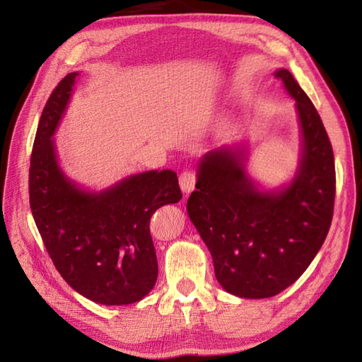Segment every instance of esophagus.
Listing matches in <instances>:
<instances>
[{
    "label": "esophagus",
    "instance_id": "1",
    "mask_svg": "<svg viewBox=\"0 0 362 362\" xmlns=\"http://www.w3.org/2000/svg\"><path fill=\"white\" fill-rule=\"evenodd\" d=\"M179 183L183 193H191L194 189L196 185V173L191 171V169H187L179 175Z\"/></svg>",
    "mask_w": 362,
    "mask_h": 362
}]
</instances>
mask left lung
Segmentation results:
<instances>
[{"label": "left lung", "mask_w": 362, "mask_h": 362, "mask_svg": "<svg viewBox=\"0 0 362 362\" xmlns=\"http://www.w3.org/2000/svg\"><path fill=\"white\" fill-rule=\"evenodd\" d=\"M274 76L296 99L302 156L288 187L261 191L243 165V151L221 148L199 163L187 210L209 247L227 292L267 298L291 286L324 244L333 219V148L316 107L288 70Z\"/></svg>", "instance_id": "8db88e82"}]
</instances>
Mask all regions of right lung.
Segmentation results:
<instances>
[{"label":"right lung","mask_w":362,"mask_h":362,"mask_svg":"<svg viewBox=\"0 0 362 362\" xmlns=\"http://www.w3.org/2000/svg\"><path fill=\"white\" fill-rule=\"evenodd\" d=\"M76 76L57 83L38 121L29 168L30 210L54 266L74 291L101 305L135 303L158 275L151 216L179 202L182 191L171 169L130 175L101 193H87L66 179L52 135Z\"/></svg>","instance_id":"1"}]
</instances>
